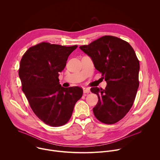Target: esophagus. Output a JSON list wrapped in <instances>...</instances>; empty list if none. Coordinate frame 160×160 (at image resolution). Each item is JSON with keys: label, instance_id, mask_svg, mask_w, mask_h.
<instances>
[{"label": "esophagus", "instance_id": "1", "mask_svg": "<svg viewBox=\"0 0 160 160\" xmlns=\"http://www.w3.org/2000/svg\"><path fill=\"white\" fill-rule=\"evenodd\" d=\"M83 93H84V94H85V93L88 94V93H89V92H90V88H87V87H84V88H83Z\"/></svg>", "mask_w": 160, "mask_h": 160}]
</instances>
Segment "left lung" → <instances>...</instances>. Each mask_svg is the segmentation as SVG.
Wrapping results in <instances>:
<instances>
[{
    "instance_id": "8db88e82",
    "label": "left lung",
    "mask_w": 160,
    "mask_h": 160,
    "mask_svg": "<svg viewBox=\"0 0 160 160\" xmlns=\"http://www.w3.org/2000/svg\"><path fill=\"white\" fill-rule=\"evenodd\" d=\"M80 49L92 59L107 82L105 89L90 88L99 99L94 115L104 123H115L132 108L139 88L140 66L135 52L127 42L108 35Z\"/></svg>"
}]
</instances>
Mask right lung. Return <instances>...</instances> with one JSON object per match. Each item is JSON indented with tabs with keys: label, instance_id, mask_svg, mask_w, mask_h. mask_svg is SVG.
<instances>
[{
	"label": "right lung",
	"instance_id": "1",
	"mask_svg": "<svg viewBox=\"0 0 160 160\" xmlns=\"http://www.w3.org/2000/svg\"><path fill=\"white\" fill-rule=\"evenodd\" d=\"M77 47L42 42L29 48L20 61L22 92L37 117L51 127L69 121L83 94L79 87H62L58 78L68 56Z\"/></svg>",
	"mask_w": 160,
	"mask_h": 160
}]
</instances>
